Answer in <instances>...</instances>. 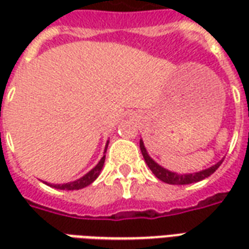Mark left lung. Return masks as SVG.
Returning <instances> with one entry per match:
<instances>
[{"label": "left lung", "mask_w": 249, "mask_h": 249, "mask_svg": "<svg viewBox=\"0 0 249 249\" xmlns=\"http://www.w3.org/2000/svg\"><path fill=\"white\" fill-rule=\"evenodd\" d=\"M140 149L141 153H142V157H144V160H145L146 162V165L149 167V169L153 172V175H155L159 180H161V181H164V183L167 184H172V185H187V184L201 181L204 178H207L208 176H211V175L221 165V162H223V160H221V161L216 162L212 167L207 168V169H203V171H200V172L178 173L172 172V171H168V169H165L164 167H161L160 164H157V162L148 155V152H146V148L144 146L142 140H140Z\"/></svg>", "instance_id": "obj_1"}]
</instances>
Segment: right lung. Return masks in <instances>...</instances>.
<instances>
[{"instance_id":"obj_1","label":"right lung","mask_w":249,"mask_h":249,"mask_svg":"<svg viewBox=\"0 0 249 249\" xmlns=\"http://www.w3.org/2000/svg\"><path fill=\"white\" fill-rule=\"evenodd\" d=\"M109 141H107V145H105V151L104 153L107 152V148H108ZM104 162H105V155L101 157V160L98 161V164L96 167L90 169L87 175H84L82 178H80L78 180H74V181H71V183H66V184H48V185H51V187L56 188V189H65V191H76V189H82V188L88 187V185H90V184L98 178V175L101 173V169L104 167Z\"/></svg>"}]
</instances>
